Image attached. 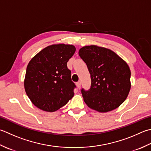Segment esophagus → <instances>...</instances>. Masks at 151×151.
I'll list each match as a JSON object with an SVG mask.
<instances>
[{
  "instance_id": "34e87169",
  "label": "esophagus",
  "mask_w": 151,
  "mask_h": 151,
  "mask_svg": "<svg viewBox=\"0 0 151 151\" xmlns=\"http://www.w3.org/2000/svg\"><path fill=\"white\" fill-rule=\"evenodd\" d=\"M76 86H77L78 89H80V88H81V82L78 81V82H76Z\"/></svg>"
}]
</instances>
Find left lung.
I'll list each match as a JSON object with an SVG mask.
<instances>
[{
  "mask_svg": "<svg viewBox=\"0 0 151 151\" xmlns=\"http://www.w3.org/2000/svg\"><path fill=\"white\" fill-rule=\"evenodd\" d=\"M91 78L89 90L81 89L84 102L101 113L113 111L125 101L130 90V69L112 50L91 45L80 49Z\"/></svg>",
  "mask_w": 151,
  "mask_h": 151,
  "instance_id": "1",
  "label": "left lung"
}]
</instances>
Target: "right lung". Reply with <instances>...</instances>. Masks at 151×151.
<instances>
[{
  "mask_svg": "<svg viewBox=\"0 0 151 151\" xmlns=\"http://www.w3.org/2000/svg\"><path fill=\"white\" fill-rule=\"evenodd\" d=\"M75 50L73 45L54 44L41 50L29 61L24 86L37 107L54 112L73 97L76 85L67 63Z\"/></svg>",
  "mask_w": 151,
  "mask_h": 151,
  "instance_id": "add662e5",
  "label": "right lung"
}]
</instances>
